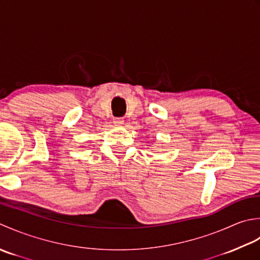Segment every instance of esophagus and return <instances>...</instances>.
<instances>
[{"instance_id": "34e87169", "label": "esophagus", "mask_w": 260, "mask_h": 260, "mask_svg": "<svg viewBox=\"0 0 260 260\" xmlns=\"http://www.w3.org/2000/svg\"><path fill=\"white\" fill-rule=\"evenodd\" d=\"M113 123L115 125H123L124 123V120L122 118H114L113 119Z\"/></svg>"}]
</instances>
